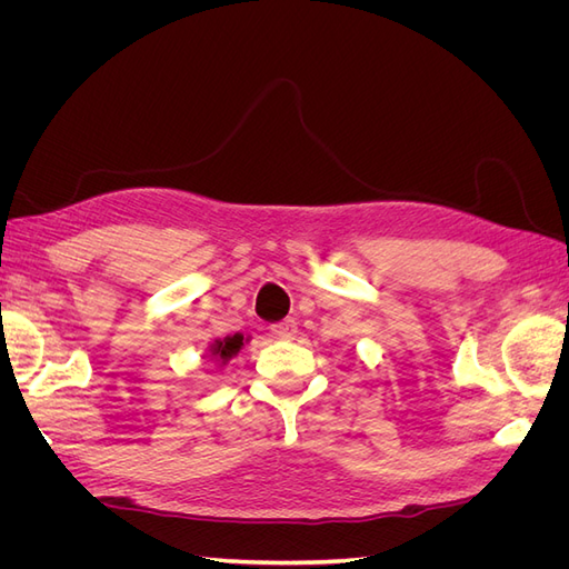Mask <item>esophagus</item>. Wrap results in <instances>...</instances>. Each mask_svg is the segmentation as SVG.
Returning a JSON list of instances; mask_svg holds the SVG:
<instances>
[{"instance_id": "obj_1", "label": "esophagus", "mask_w": 569, "mask_h": 569, "mask_svg": "<svg viewBox=\"0 0 569 569\" xmlns=\"http://www.w3.org/2000/svg\"><path fill=\"white\" fill-rule=\"evenodd\" d=\"M270 332H272L274 337H280V339H295L297 332H299V327H297L295 320H282V322H278V325H272Z\"/></svg>"}]
</instances>
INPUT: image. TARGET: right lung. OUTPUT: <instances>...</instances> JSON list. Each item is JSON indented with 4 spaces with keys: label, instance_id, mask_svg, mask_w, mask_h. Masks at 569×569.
I'll return each instance as SVG.
<instances>
[{
    "label": "right lung",
    "instance_id": "obj_1",
    "mask_svg": "<svg viewBox=\"0 0 569 569\" xmlns=\"http://www.w3.org/2000/svg\"><path fill=\"white\" fill-rule=\"evenodd\" d=\"M247 341H249V337L239 335V332L230 335V337H222V339H213L209 343V356L222 368V366H228L230 360L244 349Z\"/></svg>",
    "mask_w": 569,
    "mask_h": 569
}]
</instances>
